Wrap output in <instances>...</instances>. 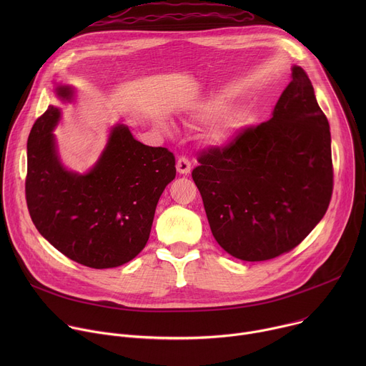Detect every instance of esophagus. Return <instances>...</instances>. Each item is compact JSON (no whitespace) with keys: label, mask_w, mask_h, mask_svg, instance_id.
Returning a JSON list of instances; mask_svg holds the SVG:
<instances>
[{"label":"esophagus","mask_w":366,"mask_h":366,"mask_svg":"<svg viewBox=\"0 0 366 366\" xmlns=\"http://www.w3.org/2000/svg\"><path fill=\"white\" fill-rule=\"evenodd\" d=\"M177 171L181 175H187L191 172V162L185 158V156H181L177 161Z\"/></svg>","instance_id":"obj_1"}]
</instances>
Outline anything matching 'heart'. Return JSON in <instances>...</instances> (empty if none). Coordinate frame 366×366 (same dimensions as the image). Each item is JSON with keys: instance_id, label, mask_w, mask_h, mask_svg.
Wrapping results in <instances>:
<instances>
[{"instance_id": "heart-1", "label": "heart", "mask_w": 366, "mask_h": 366, "mask_svg": "<svg viewBox=\"0 0 366 366\" xmlns=\"http://www.w3.org/2000/svg\"><path fill=\"white\" fill-rule=\"evenodd\" d=\"M224 110V106L219 101H204L194 109V119L199 123H210L216 120ZM237 126V114L226 113L222 116L207 133V139L212 144L223 147L230 143Z\"/></svg>"}]
</instances>
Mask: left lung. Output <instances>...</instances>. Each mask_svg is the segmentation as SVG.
Segmentation results:
<instances>
[{"label":"left lung","instance_id":"1","mask_svg":"<svg viewBox=\"0 0 366 366\" xmlns=\"http://www.w3.org/2000/svg\"><path fill=\"white\" fill-rule=\"evenodd\" d=\"M291 71L272 117L223 149L201 153L192 171L214 239L247 262L300 244L332 198L329 122L304 69L294 65Z\"/></svg>","mask_w":366,"mask_h":366}]
</instances>
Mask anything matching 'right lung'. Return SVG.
I'll list each match as a JSON object with an SVG mask.
<instances>
[{"instance_id": "obj_1", "label": "right lung", "mask_w": 366, "mask_h": 366, "mask_svg": "<svg viewBox=\"0 0 366 366\" xmlns=\"http://www.w3.org/2000/svg\"><path fill=\"white\" fill-rule=\"evenodd\" d=\"M71 102V85L55 88ZM62 110L49 106L27 140L26 199L39 233L75 262L106 269L120 267L146 246L154 210L175 178V156L136 140L130 129L112 127L106 147L85 174L64 167L54 130Z\"/></svg>"}]
</instances>
